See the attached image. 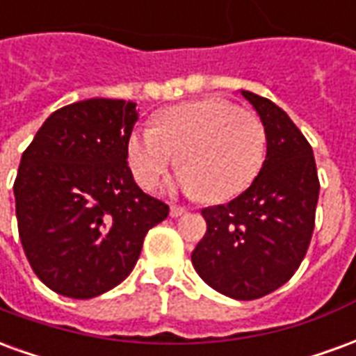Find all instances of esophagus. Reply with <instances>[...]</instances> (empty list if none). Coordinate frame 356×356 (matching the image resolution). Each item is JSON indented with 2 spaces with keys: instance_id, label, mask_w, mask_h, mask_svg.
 <instances>
[{
  "instance_id": "1",
  "label": "esophagus",
  "mask_w": 356,
  "mask_h": 356,
  "mask_svg": "<svg viewBox=\"0 0 356 356\" xmlns=\"http://www.w3.org/2000/svg\"><path fill=\"white\" fill-rule=\"evenodd\" d=\"M185 213H186V209L181 208V206H171L170 208L171 217H181V216H185Z\"/></svg>"
}]
</instances>
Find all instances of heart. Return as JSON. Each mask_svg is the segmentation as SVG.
Segmentation results:
<instances>
[{
    "label": "heart",
    "instance_id": "obj_1",
    "mask_svg": "<svg viewBox=\"0 0 356 356\" xmlns=\"http://www.w3.org/2000/svg\"><path fill=\"white\" fill-rule=\"evenodd\" d=\"M179 154L175 185L208 202L231 200L257 177L267 154L259 118L221 99L183 102L162 110L154 127L129 135L127 162L137 183L154 188Z\"/></svg>",
    "mask_w": 356,
    "mask_h": 356
}]
</instances>
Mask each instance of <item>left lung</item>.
<instances>
[{
    "mask_svg": "<svg viewBox=\"0 0 356 356\" xmlns=\"http://www.w3.org/2000/svg\"><path fill=\"white\" fill-rule=\"evenodd\" d=\"M267 131V156L234 200L202 209L208 231L193 265L223 296L250 301L278 290L303 261L314 229L318 175L313 148L290 116L265 97L240 91Z\"/></svg>",
    "mask_w": 356,
    "mask_h": 356,
    "instance_id": "8db88e82",
    "label": "left lung"
}]
</instances>
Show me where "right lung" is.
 <instances>
[{"mask_svg":"<svg viewBox=\"0 0 356 356\" xmlns=\"http://www.w3.org/2000/svg\"><path fill=\"white\" fill-rule=\"evenodd\" d=\"M137 120V102H74L43 122L20 158V242L38 278L60 296L97 298L125 280L147 232L170 213L127 165Z\"/></svg>","mask_w":356,"mask_h":356,"instance_id":"right-lung-1","label":"right lung"}]
</instances>
